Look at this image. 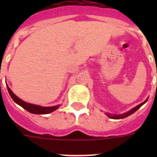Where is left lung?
<instances>
[{
	"instance_id": "left-lung-1",
	"label": "left lung",
	"mask_w": 157,
	"mask_h": 157,
	"mask_svg": "<svg viewBox=\"0 0 157 157\" xmlns=\"http://www.w3.org/2000/svg\"><path fill=\"white\" fill-rule=\"evenodd\" d=\"M147 99L148 98H147L146 100L144 101V103H140V104H139L138 106H136L135 107H134V108H132L131 110H129V111H128L127 112H124V113H123V114H119V115H114V114H111V113H106V115H107V117H109V118H111V119H123V118H125V117H129V116H130V115H132L133 113H134V112H136L137 110L139 109L140 107L143 106V105L145 103H147Z\"/></svg>"
}]
</instances>
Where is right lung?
I'll list each match as a JSON object with an SVG mask.
<instances>
[{"label": "right lung", "mask_w": 157, "mask_h": 157, "mask_svg": "<svg viewBox=\"0 0 157 157\" xmlns=\"http://www.w3.org/2000/svg\"><path fill=\"white\" fill-rule=\"evenodd\" d=\"M7 90H8L9 94H10V97L12 98V99H13L17 104L21 106L23 108L27 110L28 112L33 113V114H49L50 112H54V111L58 109L59 107V106H60V105H57V106H53V107H42V106H39V105L27 103V102H24V101L20 99L18 97H17V96L12 92V90L10 89V87H9L8 86H7Z\"/></svg>", "instance_id": "obj_1"}]
</instances>
